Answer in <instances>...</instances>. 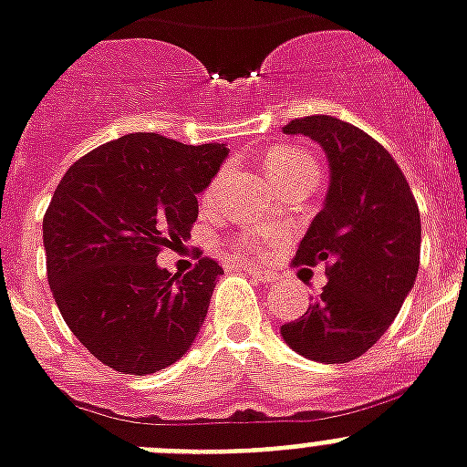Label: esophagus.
<instances>
[{
	"instance_id": "34e87169",
	"label": "esophagus",
	"mask_w": 467,
	"mask_h": 467,
	"mask_svg": "<svg viewBox=\"0 0 467 467\" xmlns=\"http://www.w3.org/2000/svg\"><path fill=\"white\" fill-rule=\"evenodd\" d=\"M242 271L249 273L252 278H256L259 283H264V285H271L273 280H275V275H273L271 271H266V268H256V266H242Z\"/></svg>"
}]
</instances>
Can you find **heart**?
<instances>
[{"instance_id":"b5f03b06","label":"heart","mask_w":467,"mask_h":467,"mask_svg":"<svg viewBox=\"0 0 467 467\" xmlns=\"http://www.w3.org/2000/svg\"><path fill=\"white\" fill-rule=\"evenodd\" d=\"M264 170L275 184H287V182L305 180V177H317V162L306 150L295 146H278L264 155ZM211 196V192H208Z\"/></svg>"}]
</instances>
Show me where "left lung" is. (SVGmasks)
<instances>
[{"label": "left lung", "instance_id": "8db88e82", "mask_svg": "<svg viewBox=\"0 0 467 467\" xmlns=\"http://www.w3.org/2000/svg\"><path fill=\"white\" fill-rule=\"evenodd\" d=\"M283 131L309 136L328 161L324 208L295 256L305 266L328 264V283L302 319L280 326V336L302 358L343 365L384 336L415 285L418 203L391 153L350 122L312 115Z\"/></svg>", "mask_w": 467, "mask_h": 467}]
</instances>
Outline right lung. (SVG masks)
I'll return each instance as SVG.
<instances>
[{"mask_svg":"<svg viewBox=\"0 0 467 467\" xmlns=\"http://www.w3.org/2000/svg\"><path fill=\"white\" fill-rule=\"evenodd\" d=\"M225 143L127 134L67 170L43 218L49 290L64 321L102 365L146 377L189 352L223 268L158 266L161 246L187 237L196 196L227 158Z\"/></svg>","mask_w":467,"mask_h":467,"instance_id":"right-lung-1","label":"right lung"}]
</instances>
